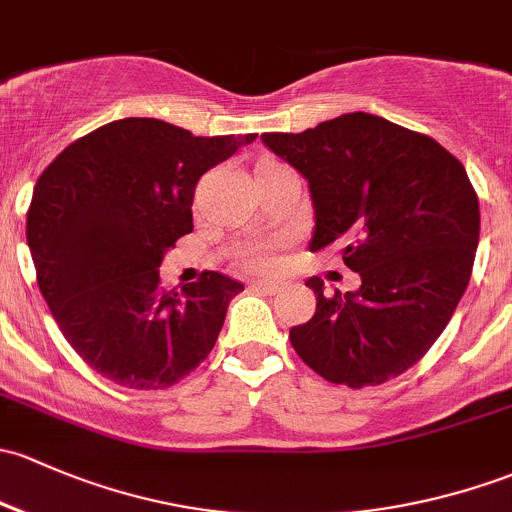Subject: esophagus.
Instances as JSON below:
<instances>
[{"label": "esophagus", "mask_w": 512, "mask_h": 512, "mask_svg": "<svg viewBox=\"0 0 512 512\" xmlns=\"http://www.w3.org/2000/svg\"><path fill=\"white\" fill-rule=\"evenodd\" d=\"M252 289H257V292H265V294H277L279 284L270 282V279H257V282H252Z\"/></svg>", "instance_id": "esophagus-1"}]
</instances>
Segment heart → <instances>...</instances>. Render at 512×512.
<instances>
[{"mask_svg": "<svg viewBox=\"0 0 512 512\" xmlns=\"http://www.w3.org/2000/svg\"><path fill=\"white\" fill-rule=\"evenodd\" d=\"M242 262L252 270H270V267L277 265V255L267 245H247L242 250Z\"/></svg>", "mask_w": 512, "mask_h": 512, "instance_id": "b5f03b06", "label": "heart"}]
</instances>
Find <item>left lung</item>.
Here are the masks:
<instances>
[{"mask_svg": "<svg viewBox=\"0 0 512 512\" xmlns=\"http://www.w3.org/2000/svg\"><path fill=\"white\" fill-rule=\"evenodd\" d=\"M262 142L309 181V250H341L360 274L355 292L324 294L289 331L294 351L328 383L383 385L441 336L469 287L478 247V196L459 159L427 134L348 112Z\"/></svg>", "mask_w": 512, "mask_h": 512, "instance_id": "obj_1", "label": "left lung"}]
</instances>
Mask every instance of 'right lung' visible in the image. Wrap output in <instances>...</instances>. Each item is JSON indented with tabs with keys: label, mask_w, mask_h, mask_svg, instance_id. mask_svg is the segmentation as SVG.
Segmentation results:
<instances>
[{
	"label": "right lung",
	"mask_w": 512,
	"mask_h": 512,
	"mask_svg": "<svg viewBox=\"0 0 512 512\" xmlns=\"http://www.w3.org/2000/svg\"><path fill=\"white\" fill-rule=\"evenodd\" d=\"M257 134L193 137L125 117L63 149L39 176L26 242L39 289L73 351L129 390H164L213 351L242 284L203 272L159 287L166 250L193 230L198 179Z\"/></svg>",
	"instance_id": "add662e5"
}]
</instances>
